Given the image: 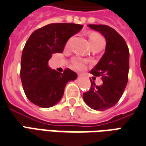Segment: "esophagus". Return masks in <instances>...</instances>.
<instances>
[{"instance_id":"esophagus-1","label":"esophagus","mask_w":146,"mask_h":146,"mask_svg":"<svg viewBox=\"0 0 146 146\" xmlns=\"http://www.w3.org/2000/svg\"><path fill=\"white\" fill-rule=\"evenodd\" d=\"M79 75H80V74H79Z\"/></svg>"}]
</instances>
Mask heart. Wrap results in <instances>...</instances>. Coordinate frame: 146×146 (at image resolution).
I'll return each instance as SVG.
<instances>
[{"mask_svg":"<svg viewBox=\"0 0 146 146\" xmlns=\"http://www.w3.org/2000/svg\"><path fill=\"white\" fill-rule=\"evenodd\" d=\"M73 37H70L68 40H67L66 44V47H69L71 44V42L73 40ZM89 40H90V44L92 46V48H95V47H99V48H102L105 44V39L102 35L98 33H92L90 34L89 36ZM88 61L82 58L78 57V56H75L73 57L70 59V63L71 66L73 69L76 70H84L87 66Z\"/></svg>","mask_w":146,"mask_h":146,"instance_id":"heart-1","label":"heart"}]
</instances>
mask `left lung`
<instances>
[{
  "mask_svg": "<svg viewBox=\"0 0 146 146\" xmlns=\"http://www.w3.org/2000/svg\"><path fill=\"white\" fill-rule=\"evenodd\" d=\"M106 40V52L91 73L100 76L103 84L97 86L91 80V88L83 94L85 103L93 110L103 111L113 107L122 97L129 72V49L124 39L112 27L92 25Z\"/></svg>",
  "mask_w": 146,
  "mask_h": 146,
  "instance_id": "1",
  "label": "left lung"
}]
</instances>
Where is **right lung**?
Listing matches in <instances>:
<instances>
[{"label": "right lung", "instance_id": "obj_1", "mask_svg": "<svg viewBox=\"0 0 146 146\" xmlns=\"http://www.w3.org/2000/svg\"><path fill=\"white\" fill-rule=\"evenodd\" d=\"M74 23H51L37 29L24 46L20 77L24 92L32 103L42 108L57 104L64 89L77 74L70 69L63 73L50 69L48 62L54 53H62L68 39L82 29Z\"/></svg>", "mask_w": 146, "mask_h": 146}]
</instances>
